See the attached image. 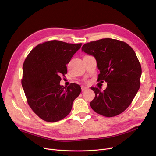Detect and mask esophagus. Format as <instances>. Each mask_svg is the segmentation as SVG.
Masks as SVG:
<instances>
[{
    "instance_id": "34e87169",
    "label": "esophagus",
    "mask_w": 156,
    "mask_h": 156,
    "mask_svg": "<svg viewBox=\"0 0 156 156\" xmlns=\"http://www.w3.org/2000/svg\"><path fill=\"white\" fill-rule=\"evenodd\" d=\"M81 91H82V92H84V91L87 90L88 89V87H85V86H81Z\"/></svg>"
}]
</instances>
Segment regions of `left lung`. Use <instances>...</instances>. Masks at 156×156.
I'll use <instances>...</instances> for the list:
<instances>
[{"mask_svg":"<svg viewBox=\"0 0 156 156\" xmlns=\"http://www.w3.org/2000/svg\"><path fill=\"white\" fill-rule=\"evenodd\" d=\"M81 51L95 57L100 70L97 81L107 82L104 91L91 87L95 96L92 109L105 117H114L132 102L140 85L142 68L133 49L116 39L102 38L84 44Z\"/></svg>","mask_w":156,"mask_h":156,"instance_id":"obj_1","label":"left lung"}]
</instances>
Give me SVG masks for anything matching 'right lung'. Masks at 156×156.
I'll return each instance as SVG.
<instances>
[{"instance_id": "add662e5", "label": "right lung", "mask_w": 156, "mask_h": 156, "mask_svg": "<svg viewBox=\"0 0 156 156\" xmlns=\"http://www.w3.org/2000/svg\"><path fill=\"white\" fill-rule=\"evenodd\" d=\"M81 45L48 41L32 49L24 61L22 87L30 107L42 119L54 122L67 116L81 93L79 85L66 87L60 81L61 76L67 73L66 64Z\"/></svg>"}]
</instances>
